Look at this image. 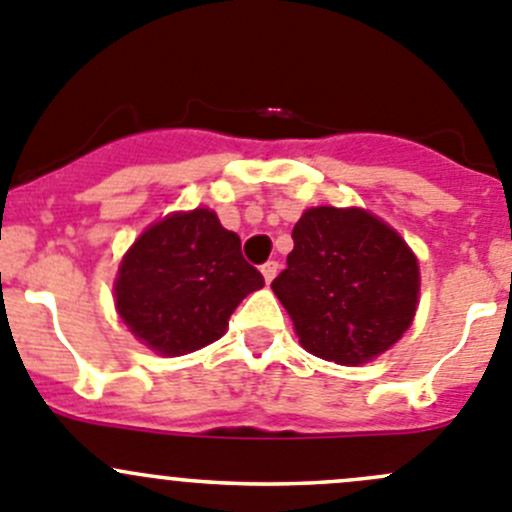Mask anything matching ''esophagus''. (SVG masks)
<instances>
[{
    "label": "esophagus",
    "mask_w": 512,
    "mask_h": 512,
    "mask_svg": "<svg viewBox=\"0 0 512 512\" xmlns=\"http://www.w3.org/2000/svg\"><path fill=\"white\" fill-rule=\"evenodd\" d=\"M277 270H280V265H277L275 260H270V262H265V265H262V277H265V282H267V285H270V282L275 280Z\"/></svg>",
    "instance_id": "obj_1"
}]
</instances>
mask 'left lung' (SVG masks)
Segmentation results:
<instances>
[{"label": "left lung", "mask_w": 512, "mask_h": 512, "mask_svg": "<svg viewBox=\"0 0 512 512\" xmlns=\"http://www.w3.org/2000/svg\"><path fill=\"white\" fill-rule=\"evenodd\" d=\"M272 292L300 345L337 365H362L413 325L420 270L408 242L360 207H312Z\"/></svg>", "instance_id": "left-lung-1"}]
</instances>
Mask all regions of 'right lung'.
I'll return each instance as SVG.
<instances>
[{
	"instance_id": "right-lung-1",
	"label": "right lung",
	"mask_w": 512,
	"mask_h": 512,
	"mask_svg": "<svg viewBox=\"0 0 512 512\" xmlns=\"http://www.w3.org/2000/svg\"><path fill=\"white\" fill-rule=\"evenodd\" d=\"M265 277L242 257L240 237L207 207L147 227L119 262L114 305L132 335L177 357L220 340L235 307Z\"/></svg>"
}]
</instances>
